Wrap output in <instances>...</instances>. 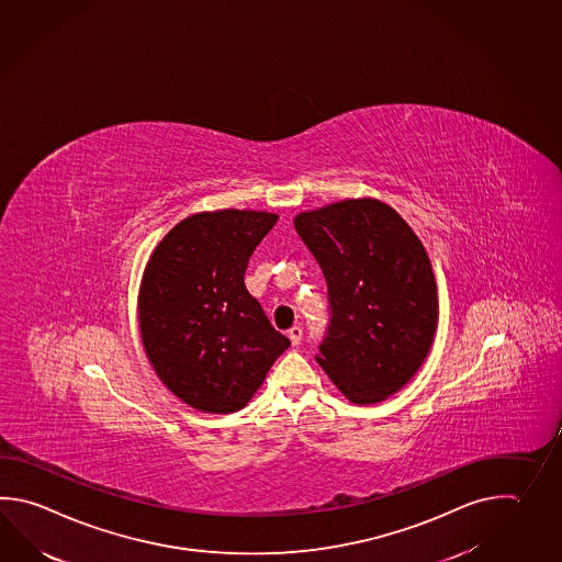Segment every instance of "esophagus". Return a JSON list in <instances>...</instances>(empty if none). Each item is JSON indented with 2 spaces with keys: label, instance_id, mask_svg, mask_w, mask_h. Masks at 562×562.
<instances>
[{
  "label": "esophagus",
  "instance_id": "1",
  "mask_svg": "<svg viewBox=\"0 0 562 562\" xmlns=\"http://www.w3.org/2000/svg\"><path fill=\"white\" fill-rule=\"evenodd\" d=\"M288 338H290L292 346H299V344L302 342V328L294 326V328L288 333Z\"/></svg>",
  "mask_w": 562,
  "mask_h": 562
}]
</instances>
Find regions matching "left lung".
Wrapping results in <instances>:
<instances>
[{"mask_svg":"<svg viewBox=\"0 0 562 562\" xmlns=\"http://www.w3.org/2000/svg\"><path fill=\"white\" fill-rule=\"evenodd\" d=\"M300 238L328 282L330 326L316 362L352 404H379L411 382L438 324L423 241L376 198L300 212Z\"/></svg>","mask_w":562,"mask_h":562,"instance_id":"8db88e82","label":"left lung"}]
</instances>
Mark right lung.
Here are the masks:
<instances>
[{
    "instance_id": "obj_1",
    "label": "right lung",
    "mask_w": 562,
    "mask_h": 562,
    "mask_svg": "<svg viewBox=\"0 0 562 562\" xmlns=\"http://www.w3.org/2000/svg\"><path fill=\"white\" fill-rule=\"evenodd\" d=\"M278 214L200 212L154 248L138 294L139 336L166 389L195 411H241L290 346L244 286Z\"/></svg>"
}]
</instances>
